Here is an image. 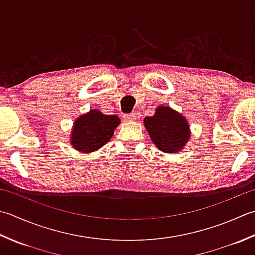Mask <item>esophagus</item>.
Wrapping results in <instances>:
<instances>
[{
	"label": "esophagus",
	"mask_w": 255,
	"mask_h": 255,
	"mask_svg": "<svg viewBox=\"0 0 255 255\" xmlns=\"http://www.w3.org/2000/svg\"><path fill=\"white\" fill-rule=\"evenodd\" d=\"M125 119H126V121H128V122H132V121H134V119H136V114L134 113H131V114H128V115H125Z\"/></svg>",
	"instance_id": "obj_1"
}]
</instances>
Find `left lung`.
I'll return each mask as SVG.
<instances>
[{"label": "left lung", "instance_id": "8db88e82", "mask_svg": "<svg viewBox=\"0 0 255 255\" xmlns=\"http://www.w3.org/2000/svg\"><path fill=\"white\" fill-rule=\"evenodd\" d=\"M143 125L156 147L163 152L180 151L190 138L187 119L167 106H159L151 117H146Z\"/></svg>", "mask_w": 255, "mask_h": 255}]
</instances>
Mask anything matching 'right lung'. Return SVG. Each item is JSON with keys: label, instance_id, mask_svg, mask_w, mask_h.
<instances>
[{"label": "right lung", "instance_id": "1", "mask_svg": "<svg viewBox=\"0 0 255 255\" xmlns=\"http://www.w3.org/2000/svg\"><path fill=\"white\" fill-rule=\"evenodd\" d=\"M119 123L121 119L116 115H105L92 109L75 122L71 134L72 146L78 151H96L114 136Z\"/></svg>", "mask_w": 255, "mask_h": 255}]
</instances>
